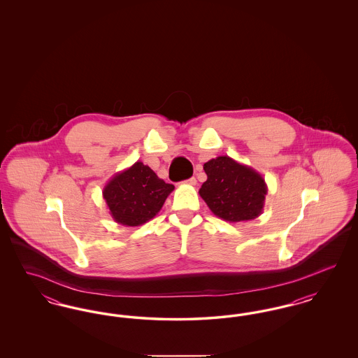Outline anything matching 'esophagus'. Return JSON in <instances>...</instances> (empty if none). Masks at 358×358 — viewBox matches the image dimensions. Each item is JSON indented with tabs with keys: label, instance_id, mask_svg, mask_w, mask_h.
Here are the masks:
<instances>
[{
	"label": "esophagus",
	"instance_id": "obj_1",
	"mask_svg": "<svg viewBox=\"0 0 358 358\" xmlns=\"http://www.w3.org/2000/svg\"><path fill=\"white\" fill-rule=\"evenodd\" d=\"M185 184H187V185H196L197 184V181H196V178L194 177H192V178H189V180H187V181H184Z\"/></svg>",
	"mask_w": 358,
	"mask_h": 358
}]
</instances>
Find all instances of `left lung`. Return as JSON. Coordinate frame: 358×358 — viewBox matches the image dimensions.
I'll use <instances>...</instances> for the list:
<instances>
[{"label": "left lung", "mask_w": 358, "mask_h": 358, "mask_svg": "<svg viewBox=\"0 0 358 358\" xmlns=\"http://www.w3.org/2000/svg\"><path fill=\"white\" fill-rule=\"evenodd\" d=\"M206 181L199 193L212 213L224 222H248L263 212L267 184L260 173L228 155L204 164Z\"/></svg>", "instance_id": "1"}]
</instances>
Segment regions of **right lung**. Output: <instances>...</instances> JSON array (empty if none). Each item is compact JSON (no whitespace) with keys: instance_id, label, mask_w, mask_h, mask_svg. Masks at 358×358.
Masks as SVG:
<instances>
[{"instance_id":"right-lung-1","label":"right lung","mask_w":358,"mask_h":358,"mask_svg":"<svg viewBox=\"0 0 358 358\" xmlns=\"http://www.w3.org/2000/svg\"><path fill=\"white\" fill-rule=\"evenodd\" d=\"M174 189L148 165H134L117 173L103 187V199L114 222L138 227L152 220Z\"/></svg>"}]
</instances>
